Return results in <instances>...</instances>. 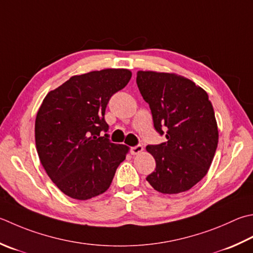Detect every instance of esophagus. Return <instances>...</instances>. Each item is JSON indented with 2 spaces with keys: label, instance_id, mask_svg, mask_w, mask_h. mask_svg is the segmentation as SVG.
Returning a JSON list of instances; mask_svg holds the SVG:
<instances>
[{
  "label": "esophagus",
  "instance_id": "obj_1",
  "mask_svg": "<svg viewBox=\"0 0 253 253\" xmlns=\"http://www.w3.org/2000/svg\"><path fill=\"white\" fill-rule=\"evenodd\" d=\"M143 151V147L141 145H138L136 147H132L131 148V153L133 156L136 155H139V153H141Z\"/></svg>",
  "mask_w": 253,
  "mask_h": 253
}]
</instances>
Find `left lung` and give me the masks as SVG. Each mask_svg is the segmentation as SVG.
Returning <instances> with one entry per match:
<instances>
[{
	"mask_svg": "<svg viewBox=\"0 0 253 253\" xmlns=\"http://www.w3.org/2000/svg\"><path fill=\"white\" fill-rule=\"evenodd\" d=\"M137 85L168 141L147 146L156 170L147 181L162 194L192 189L206 175L218 145L214 108L205 90L176 73L137 72Z\"/></svg>",
	"mask_w": 253,
	"mask_h": 253,
	"instance_id": "left-lung-1",
	"label": "left lung"
}]
</instances>
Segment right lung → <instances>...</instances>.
<instances>
[{"mask_svg":"<svg viewBox=\"0 0 253 253\" xmlns=\"http://www.w3.org/2000/svg\"><path fill=\"white\" fill-rule=\"evenodd\" d=\"M128 69L73 76L43 98L35 122L38 157L64 194L85 201L107 191L129 147L108 140L104 121L114 93L127 85Z\"/></svg>","mask_w":253,"mask_h":253,"instance_id":"obj_1","label":"right lung"}]
</instances>
